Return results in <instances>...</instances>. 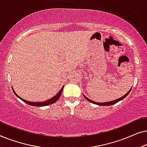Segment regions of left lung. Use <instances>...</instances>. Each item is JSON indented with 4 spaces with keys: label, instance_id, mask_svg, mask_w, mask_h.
Wrapping results in <instances>:
<instances>
[{
    "label": "left lung",
    "instance_id": "1",
    "mask_svg": "<svg viewBox=\"0 0 147 147\" xmlns=\"http://www.w3.org/2000/svg\"><path fill=\"white\" fill-rule=\"evenodd\" d=\"M131 89H132V88H130V90L127 92V93H126V94H125V95H124L123 96H122V97L119 98H118V99H116V100H113V101H110V102H102V103H99V102H94V101H92V100H91L90 99H89V98H88L87 97H86V96H84V94H83V96H84V97L85 98L86 100H88V101H89V102H92V103H93V104H97V105H98V106H110V105H113V104L117 103V102H120V100H123L124 98H125L126 97V96H127L128 95V94H129L130 91H131Z\"/></svg>",
    "mask_w": 147,
    "mask_h": 147
}]
</instances>
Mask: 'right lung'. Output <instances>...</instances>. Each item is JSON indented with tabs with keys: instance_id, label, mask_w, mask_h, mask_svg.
<instances>
[{
	"instance_id": "obj_1",
	"label": "right lung",
	"mask_w": 147,
	"mask_h": 147,
	"mask_svg": "<svg viewBox=\"0 0 147 147\" xmlns=\"http://www.w3.org/2000/svg\"><path fill=\"white\" fill-rule=\"evenodd\" d=\"M63 87H64V86H63V87L61 88V89L60 90V91L58 92V93L56 94L55 96H53V97H52L51 98H50V99L46 100V101H44V102H35L27 101V100L23 99V98L20 97L19 96H18L17 94L15 93V90H14V89H13V88H12V89H13V91L14 92V94H15V95L17 96L18 98H20V99H21L22 101H23L24 102H25L26 104H27L28 105L33 106H37V107H41V106H47V105H50V104L55 103L56 101H57V100L59 99V98H60V96H61V94L62 93V91H63Z\"/></svg>"
}]
</instances>
